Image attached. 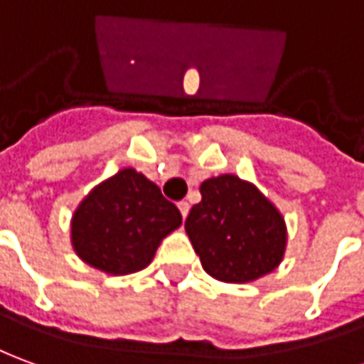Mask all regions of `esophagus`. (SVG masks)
<instances>
[{
	"mask_svg": "<svg viewBox=\"0 0 364 364\" xmlns=\"http://www.w3.org/2000/svg\"><path fill=\"white\" fill-rule=\"evenodd\" d=\"M178 210H180V214H182V218L186 220L188 212H190V204H188V202H180V204H178Z\"/></svg>",
	"mask_w": 364,
	"mask_h": 364,
	"instance_id": "obj_1",
	"label": "esophagus"
}]
</instances>
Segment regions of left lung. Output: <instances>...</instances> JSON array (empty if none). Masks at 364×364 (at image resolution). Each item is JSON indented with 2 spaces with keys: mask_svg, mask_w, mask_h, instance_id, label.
I'll return each instance as SVG.
<instances>
[{
  "mask_svg": "<svg viewBox=\"0 0 364 364\" xmlns=\"http://www.w3.org/2000/svg\"><path fill=\"white\" fill-rule=\"evenodd\" d=\"M202 202L190 210L186 234L202 267L225 283L255 282L283 259L287 228L279 210L234 174L208 178Z\"/></svg>",
  "mask_w": 364,
  "mask_h": 364,
  "instance_id": "obj_1",
  "label": "left lung"
}]
</instances>
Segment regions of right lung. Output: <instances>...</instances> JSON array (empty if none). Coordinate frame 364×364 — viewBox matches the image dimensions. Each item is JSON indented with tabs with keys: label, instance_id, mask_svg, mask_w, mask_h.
I'll return each instance as SVG.
<instances>
[{
	"label": "right lung",
	"instance_id": "right-lung-1",
	"mask_svg": "<svg viewBox=\"0 0 364 364\" xmlns=\"http://www.w3.org/2000/svg\"><path fill=\"white\" fill-rule=\"evenodd\" d=\"M182 224V214L160 188L134 168H122L95 186L71 220L73 250L110 275L144 269L160 242Z\"/></svg>",
	"mask_w": 364,
	"mask_h": 364
}]
</instances>
